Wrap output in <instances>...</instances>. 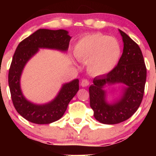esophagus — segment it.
Segmentation results:
<instances>
[{
	"label": "esophagus",
	"instance_id": "obj_1",
	"mask_svg": "<svg viewBox=\"0 0 156 156\" xmlns=\"http://www.w3.org/2000/svg\"><path fill=\"white\" fill-rule=\"evenodd\" d=\"M81 86L83 87H87V86H89V81L87 79H83L82 80V81H81Z\"/></svg>",
	"mask_w": 156,
	"mask_h": 156
}]
</instances>
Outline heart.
Listing matches in <instances>:
<instances>
[{
  "label": "heart",
  "mask_w": 156,
  "mask_h": 156,
  "mask_svg": "<svg viewBox=\"0 0 156 156\" xmlns=\"http://www.w3.org/2000/svg\"><path fill=\"white\" fill-rule=\"evenodd\" d=\"M121 53V45L117 39L102 34L86 36L75 48L76 56L88 62L89 71L96 76L112 72L119 62Z\"/></svg>",
  "instance_id": "1"
}]
</instances>
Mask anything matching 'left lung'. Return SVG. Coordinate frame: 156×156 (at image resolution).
<instances>
[{"label":"left lung","instance_id":"8db88e82","mask_svg":"<svg viewBox=\"0 0 156 156\" xmlns=\"http://www.w3.org/2000/svg\"><path fill=\"white\" fill-rule=\"evenodd\" d=\"M119 31L124 48L117 65L108 74L95 77L89 89L94 117L103 124H117L129 119L139 108L144 96L147 69L142 53L129 36ZM117 83L125 84L126 88L120 99L108 105L105 101L104 88Z\"/></svg>","mask_w":156,"mask_h":156}]
</instances>
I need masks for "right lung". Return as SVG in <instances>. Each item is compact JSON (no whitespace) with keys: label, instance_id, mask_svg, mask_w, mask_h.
I'll return each mask as SVG.
<instances>
[{"label":"right lung","instance_id":"right-lung-1","mask_svg":"<svg viewBox=\"0 0 156 156\" xmlns=\"http://www.w3.org/2000/svg\"><path fill=\"white\" fill-rule=\"evenodd\" d=\"M71 37L63 29H39L20 42L9 70V86L12 103L23 118L36 124H50L62 117L67 105L79 89V80L75 79L62 86L58 95L47 104L37 105L28 101L20 89V76L28 61L39 48L67 51Z\"/></svg>","mask_w":156,"mask_h":156}]
</instances>
